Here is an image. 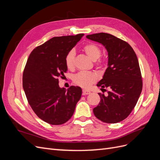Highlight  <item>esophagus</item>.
<instances>
[{
    "label": "esophagus",
    "mask_w": 160,
    "mask_h": 160,
    "mask_svg": "<svg viewBox=\"0 0 160 160\" xmlns=\"http://www.w3.org/2000/svg\"><path fill=\"white\" fill-rule=\"evenodd\" d=\"M91 92L89 90H87V89H83V95H89Z\"/></svg>",
    "instance_id": "obj_1"
}]
</instances>
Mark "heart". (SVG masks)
Returning a JSON list of instances; mask_svg holds the SVG:
<instances>
[{
	"label": "heart",
	"mask_w": 160,
	"mask_h": 160,
	"mask_svg": "<svg viewBox=\"0 0 160 160\" xmlns=\"http://www.w3.org/2000/svg\"><path fill=\"white\" fill-rule=\"evenodd\" d=\"M83 51L90 59L94 61V65L99 69H103L106 64V59L101 57V47L95 43H87L83 47ZM75 53L73 50L67 52L65 56V62L67 69L72 70L75 67ZM98 80V77L93 72L80 71L73 76V83L83 88H88Z\"/></svg>",
	"instance_id": "heart-1"
}]
</instances>
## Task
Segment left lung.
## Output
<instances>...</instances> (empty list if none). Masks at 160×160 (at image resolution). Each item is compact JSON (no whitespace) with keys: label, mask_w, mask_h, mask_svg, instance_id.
Returning a JSON list of instances; mask_svg holds the SVG:
<instances>
[{"label":"left lung","mask_w":160,"mask_h":160,"mask_svg":"<svg viewBox=\"0 0 160 160\" xmlns=\"http://www.w3.org/2000/svg\"><path fill=\"white\" fill-rule=\"evenodd\" d=\"M101 43L108 52V67L97 85L108 95L99 93L100 102L93 109L95 117L107 123H116L128 117L142 93L143 82L136 54L127 42L111 34L87 35Z\"/></svg>","instance_id":"obj_1"}]
</instances>
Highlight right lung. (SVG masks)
<instances>
[{"label":"right lung","instance_id":"1","mask_svg":"<svg viewBox=\"0 0 160 160\" xmlns=\"http://www.w3.org/2000/svg\"><path fill=\"white\" fill-rule=\"evenodd\" d=\"M83 34L55 37L34 49L22 75V87L34 112L51 125H61L73 115L81 98L79 87L60 88L59 77L67 71L65 59Z\"/></svg>","mask_w":160,"mask_h":160}]
</instances>
